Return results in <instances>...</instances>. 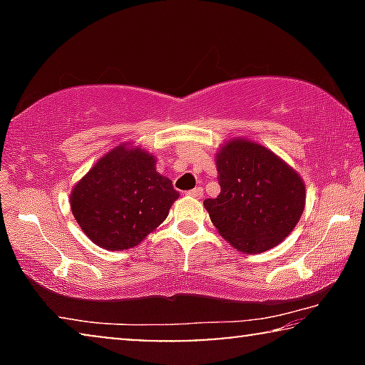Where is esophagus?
I'll return each mask as SVG.
<instances>
[{"instance_id":"obj_1","label":"esophagus","mask_w":365,"mask_h":365,"mask_svg":"<svg viewBox=\"0 0 365 365\" xmlns=\"http://www.w3.org/2000/svg\"><path fill=\"white\" fill-rule=\"evenodd\" d=\"M202 187H194L191 191L186 192V196H191V197H196V199H201L202 197Z\"/></svg>"}]
</instances>
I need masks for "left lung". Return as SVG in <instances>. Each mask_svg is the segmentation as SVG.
Returning a JSON list of instances; mask_svg holds the SVG:
<instances>
[{
    "label": "left lung",
    "instance_id": "8db88e82",
    "mask_svg": "<svg viewBox=\"0 0 365 365\" xmlns=\"http://www.w3.org/2000/svg\"><path fill=\"white\" fill-rule=\"evenodd\" d=\"M221 192L204 207L221 236L239 251L257 254L286 239L306 204L299 174L261 144L234 139L216 156Z\"/></svg>",
    "mask_w": 365,
    "mask_h": 365
}]
</instances>
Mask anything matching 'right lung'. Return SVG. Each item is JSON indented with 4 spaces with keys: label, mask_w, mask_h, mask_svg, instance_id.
Listing matches in <instances>:
<instances>
[{
    "label": "right lung",
    "mask_w": 365,
    "mask_h": 365,
    "mask_svg": "<svg viewBox=\"0 0 365 365\" xmlns=\"http://www.w3.org/2000/svg\"><path fill=\"white\" fill-rule=\"evenodd\" d=\"M179 192L154 156L121 144L74 186L71 211L83 232L109 251L138 246L168 217Z\"/></svg>",
    "instance_id": "obj_1"
}]
</instances>
